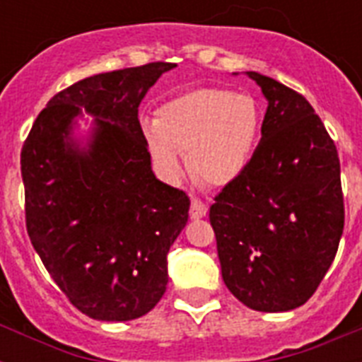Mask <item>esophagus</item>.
I'll list each match as a JSON object with an SVG mask.
<instances>
[{
    "label": "esophagus",
    "mask_w": 362,
    "mask_h": 362,
    "mask_svg": "<svg viewBox=\"0 0 362 362\" xmlns=\"http://www.w3.org/2000/svg\"><path fill=\"white\" fill-rule=\"evenodd\" d=\"M206 212H209L206 204H204L201 199L193 197L192 199V209H189V216H192V220H199V218H204V216H206Z\"/></svg>",
    "instance_id": "obj_1"
}]
</instances>
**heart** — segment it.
I'll use <instances>...</instances> for the list:
<instances>
[{"label": "heart", "mask_w": 362, "mask_h": 362, "mask_svg": "<svg viewBox=\"0 0 362 362\" xmlns=\"http://www.w3.org/2000/svg\"><path fill=\"white\" fill-rule=\"evenodd\" d=\"M142 135L153 163L180 178L189 156L193 175L210 186H226L244 173L261 135V112L246 93L203 88L170 99L158 120L144 122Z\"/></svg>", "instance_id": "obj_1"}]
</instances>
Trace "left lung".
<instances>
[{"label":"left lung","mask_w":362,"mask_h":362,"mask_svg":"<svg viewBox=\"0 0 362 362\" xmlns=\"http://www.w3.org/2000/svg\"><path fill=\"white\" fill-rule=\"evenodd\" d=\"M267 99L252 161L210 206L227 289L257 312L298 308L315 293L344 231L340 159L312 105L247 71Z\"/></svg>","instance_id":"8db88e82"}]
</instances>
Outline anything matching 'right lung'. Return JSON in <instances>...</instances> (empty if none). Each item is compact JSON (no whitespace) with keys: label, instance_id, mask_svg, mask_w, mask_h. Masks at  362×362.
Masks as SVG:
<instances>
[{"label":"right lung","instance_id":"obj_1","mask_svg":"<svg viewBox=\"0 0 362 362\" xmlns=\"http://www.w3.org/2000/svg\"><path fill=\"white\" fill-rule=\"evenodd\" d=\"M167 62L88 76L56 93L25 139V227L71 304L99 321L148 314L167 289V253L189 197L156 178L139 105ZM94 116L86 145L74 118Z\"/></svg>","mask_w":362,"mask_h":362}]
</instances>
